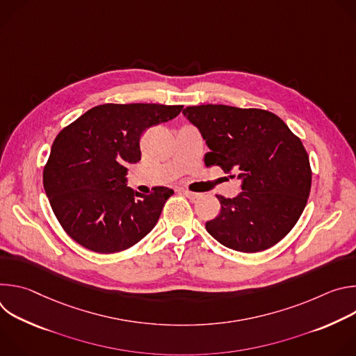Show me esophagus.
<instances>
[{
  "instance_id": "esophagus-1",
  "label": "esophagus",
  "mask_w": 356,
  "mask_h": 356,
  "mask_svg": "<svg viewBox=\"0 0 356 356\" xmlns=\"http://www.w3.org/2000/svg\"><path fill=\"white\" fill-rule=\"evenodd\" d=\"M181 193H183V195H186L190 200H194V198H197L200 195L198 193H194V191H190V190H186V188H183Z\"/></svg>"
}]
</instances>
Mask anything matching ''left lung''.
<instances>
[{
    "instance_id": "8db88e82",
    "label": "left lung",
    "mask_w": 356,
    "mask_h": 356,
    "mask_svg": "<svg viewBox=\"0 0 356 356\" xmlns=\"http://www.w3.org/2000/svg\"><path fill=\"white\" fill-rule=\"evenodd\" d=\"M183 114L210 147L206 165L242 181L236 197L217 195L221 211L206 222L209 234L246 253L276 245L296 225L310 195L312 168L300 138L277 115L259 108L207 104L186 107Z\"/></svg>"
}]
</instances>
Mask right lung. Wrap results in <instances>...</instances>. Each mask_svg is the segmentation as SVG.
Segmentation results:
<instances>
[{"instance_id":"obj_1","label":"right lung","mask_w":356,"mask_h":356,"mask_svg":"<svg viewBox=\"0 0 356 356\" xmlns=\"http://www.w3.org/2000/svg\"><path fill=\"white\" fill-rule=\"evenodd\" d=\"M183 106H97L56 136L43 169V187L58 221L81 246L114 253L156 225L172 188L140 194L127 186V166L140 161L145 129L177 117Z\"/></svg>"}]
</instances>
